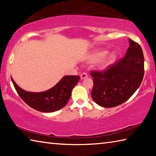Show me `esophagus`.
<instances>
[{"label":"esophagus","mask_w":156,"mask_h":156,"mask_svg":"<svg viewBox=\"0 0 156 156\" xmlns=\"http://www.w3.org/2000/svg\"><path fill=\"white\" fill-rule=\"evenodd\" d=\"M88 77V75L87 73H83L82 74L80 75V79L81 80H83V79H85L86 78Z\"/></svg>","instance_id":"34e87169"}]
</instances>
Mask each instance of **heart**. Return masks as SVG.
<instances>
[{
	"label": "heart",
	"instance_id": "obj_1",
	"mask_svg": "<svg viewBox=\"0 0 156 156\" xmlns=\"http://www.w3.org/2000/svg\"><path fill=\"white\" fill-rule=\"evenodd\" d=\"M108 54V51L106 49H96L92 51L87 58V62L89 63H95L101 61L98 64V69L100 71L106 70L109 68L116 60V54L115 52H112Z\"/></svg>",
	"mask_w": 156,
	"mask_h": 156
}]
</instances>
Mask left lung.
<instances>
[{
	"mask_svg": "<svg viewBox=\"0 0 156 156\" xmlns=\"http://www.w3.org/2000/svg\"><path fill=\"white\" fill-rule=\"evenodd\" d=\"M125 56L104 72H91L94 87L91 97L103 107H114L129 99L142 83L144 55L141 47L129 38Z\"/></svg>",
	"mask_w": 156,
	"mask_h": 156,
	"instance_id": "left-lung-1",
	"label": "left lung"
}]
</instances>
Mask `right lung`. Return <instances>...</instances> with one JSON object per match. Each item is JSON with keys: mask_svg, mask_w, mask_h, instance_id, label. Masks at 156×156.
<instances>
[{"mask_svg": "<svg viewBox=\"0 0 156 156\" xmlns=\"http://www.w3.org/2000/svg\"><path fill=\"white\" fill-rule=\"evenodd\" d=\"M80 78L79 76H65L49 90L30 92L21 89L11 77L16 90L23 101L33 109L44 113L56 112L64 107Z\"/></svg>", "mask_w": 156, "mask_h": 156, "instance_id": "add662e5", "label": "right lung"}]
</instances>
